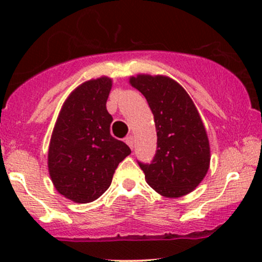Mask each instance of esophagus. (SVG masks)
Here are the masks:
<instances>
[{
    "instance_id": "34e87169",
    "label": "esophagus",
    "mask_w": 262,
    "mask_h": 262,
    "mask_svg": "<svg viewBox=\"0 0 262 262\" xmlns=\"http://www.w3.org/2000/svg\"><path fill=\"white\" fill-rule=\"evenodd\" d=\"M125 143L128 144L129 148L133 149L134 148V138H133V135H129V137L125 138Z\"/></svg>"
}]
</instances>
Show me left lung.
<instances>
[{
    "label": "left lung",
    "mask_w": 262,
    "mask_h": 262,
    "mask_svg": "<svg viewBox=\"0 0 262 262\" xmlns=\"http://www.w3.org/2000/svg\"><path fill=\"white\" fill-rule=\"evenodd\" d=\"M129 82L143 93L154 114L155 156L150 164L138 162L146 182L161 196H185L209 167V141L200 113L185 89L170 77L138 75Z\"/></svg>",
    "instance_id": "8db88e82"
}]
</instances>
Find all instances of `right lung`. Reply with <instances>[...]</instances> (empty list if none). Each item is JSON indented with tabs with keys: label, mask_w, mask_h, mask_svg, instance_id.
Wrapping results in <instances>:
<instances>
[{
	"label": "right lung",
	"mask_w": 262,
	"mask_h": 262,
	"mask_svg": "<svg viewBox=\"0 0 262 262\" xmlns=\"http://www.w3.org/2000/svg\"><path fill=\"white\" fill-rule=\"evenodd\" d=\"M112 79L90 80L74 90L62 104L48 152V167L60 194L76 203L101 197L114 171L130 149L111 135L113 118L106 102Z\"/></svg>",
	"instance_id": "1"
}]
</instances>
